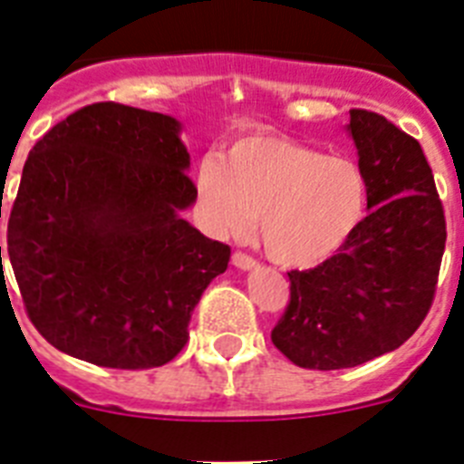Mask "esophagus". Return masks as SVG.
<instances>
[{"label":"esophagus","mask_w":464,"mask_h":464,"mask_svg":"<svg viewBox=\"0 0 464 464\" xmlns=\"http://www.w3.org/2000/svg\"><path fill=\"white\" fill-rule=\"evenodd\" d=\"M232 265H235L237 269H244V272H246V269H253V267H256L257 262L253 260V257L248 256V253H241V251H237L235 256H232Z\"/></svg>","instance_id":"34e87169"}]
</instances>
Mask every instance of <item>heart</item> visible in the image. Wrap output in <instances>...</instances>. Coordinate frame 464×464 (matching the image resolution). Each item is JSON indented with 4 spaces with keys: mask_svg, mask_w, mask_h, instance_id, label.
<instances>
[{
    "mask_svg": "<svg viewBox=\"0 0 464 464\" xmlns=\"http://www.w3.org/2000/svg\"><path fill=\"white\" fill-rule=\"evenodd\" d=\"M197 195L220 235H244L257 213L265 253L293 269L337 256L367 208V183L351 160L262 132L229 143L223 160L208 155L197 171Z\"/></svg>",
    "mask_w": 464,
    "mask_h": 464,
    "instance_id": "heart-1",
    "label": "heart"
}]
</instances>
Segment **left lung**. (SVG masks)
Segmentation results:
<instances>
[{"label": "left lung", "instance_id": "obj_1", "mask_svg": "<svg viewBox=\"0 0 464 464\" xmlns=\"http://www.w3.org/2000/svg\"><path fill=\"white\" fill-rule=\"evenodd\" d=\"M348 134L367 183V216L337 256L288 272L274 346L304 370H346L411 337L432 306L446 246L444 207L420 143L374 111Z\"/></svg>", "mask_w": 464, "mask_h": 464}]
</instances>
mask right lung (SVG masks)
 Masks as SVG:
<instances>
[{"label":"right lung","instance_id":"1","mask_svg":"<svg viewBox=\"0 0 464 464\" xmlns=\"http://www.w3.org/2000/svg\"><path fill=\"white\" fill-rule=\"evenodd\" d=\"M179 134L165 113L97 102L27 155L8 260L30 321L57 351L150 370L186 346L192 309L227 269L229 246L181 218L197 188Z\"/></svg>","mask_w":464,"mask_h":464}]
</instances>
